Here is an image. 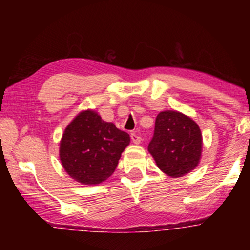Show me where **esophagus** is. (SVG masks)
<instances>
[{
    "label": "esophagus",
    "mask_w": 250,
    "mask_h": 250,
    "mask_svg": "<svg viewBox=\"0 0 250 250\" xmlns=\"http://www.w3.org/2000/svg\"><path fill=\"white\" fill-rule=\"evenodd\" d=\"M130 139H131V141H133L134 143H136V145H139V143L141 142V136H140L139 134L135 133V131L130 134Z\"/></svg>",
    "instance_id": "obj_1"
}]
</instances>
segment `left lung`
<instances>
[{"mask_svg": "<svg viewBox=\"0 0 250 250\" xmlns=\"http://www.w3.org/2000/svg\"><path fill=\"white\" fill-rule=\"evenodd\" d=\"M202 149L199 125L179 111H161L155 120L148 145L157 167L169 176L180 177L196 167Z\"/></svg>", "mask_w": 250, "mask_h": 250, "instance_id": "1", "label": "left lung"}]
</instances>
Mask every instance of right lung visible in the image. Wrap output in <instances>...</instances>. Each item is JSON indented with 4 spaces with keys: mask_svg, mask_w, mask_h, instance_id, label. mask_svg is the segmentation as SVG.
<instances>
[{
    "mask_svg": "<svg viewBox=\"0 0 250 250\" xmlns=\"http://www.w3.org/2000/svg\"><path fill=\"white\" fill-rule=\"evenodd\" d=\"M130 142L125 131L105 122L95 111L80 113L65 128L60 159L68 174L83 185H99L114 173Z\"/></svg>",
    "mask_w": 250,
    "mask_h": 250,
    "instance_id": "add662e5",
    "label": "right lung"
}]
</instances>
